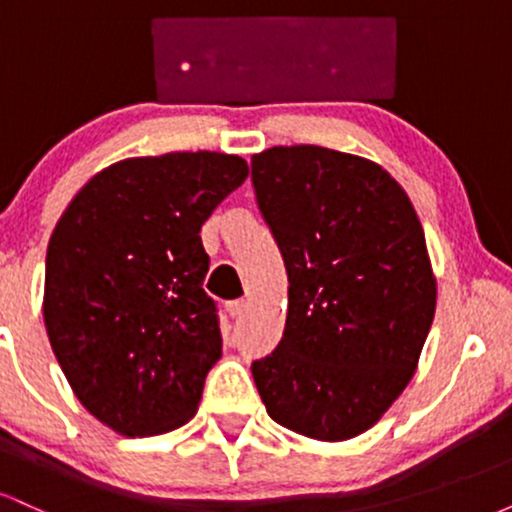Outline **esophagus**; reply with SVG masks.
Returning <instances> with one entry per match:
<instances>
[{"label":"esophagus","mask_w":512,"mask_h":512,"mask_svg":"<svg viewBox=\"0 0 512 512\" xmlns=\"http://www.w3.org/2000/svg\"><path fill=\"white\" fill-rule=\"evenodd\" d=\"M228 313H231L233 320H243L245 313H248V303L245 301H236L228 305Z\"/></svg>","instance_id":"esophagus-1"}]
</instances>
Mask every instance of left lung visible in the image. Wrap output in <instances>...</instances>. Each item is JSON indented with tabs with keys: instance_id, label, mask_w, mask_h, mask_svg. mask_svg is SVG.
Instances as JSON below:
<instances>
[{
	"instance_id": "obj_1",
	"label": "left lung",
	"mask_w": 512,
	"mask_h": 512,
	"mask_svg": "<svg viewBox=\"0 0 512 512\" xmlns=\"http://www.w3.org/2000/svg\"><path fill=\"white\" fill-rule=\"evenodd\" d=\"M252 185L289 274L286 330L252 378L267 414L339 443L411 383L436 315V274L404 187L363 156L298 144L252 156Z\"/></svg>"
}]
</instances>
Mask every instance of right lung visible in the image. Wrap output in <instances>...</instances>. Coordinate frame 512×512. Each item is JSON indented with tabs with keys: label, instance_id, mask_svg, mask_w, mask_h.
<instances>
[{
	"label": "right lung",
	"instance_id": "1",
	"mask_svg": "<svg viewBox=\"0 0 512 512\" xmlns=\"http://www.w3.org/2000/svg\"><path fill=\"white\" fill-rule=\"evenodd\" d=\"M219 151L137 156L76 192L50 236L43 320L76 399L127 438L197 414L221 358L202 223L248 178Z\"/></svg>",
	"mask_w": 512,
	"mask_h": 512
}]
</instances>
